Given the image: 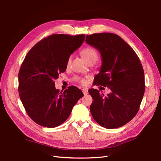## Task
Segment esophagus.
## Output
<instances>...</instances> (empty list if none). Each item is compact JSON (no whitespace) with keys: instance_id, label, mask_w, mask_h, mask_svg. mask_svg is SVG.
Returning <instances> with one entry per match:
<instances>
[{"instance_id":"34e87169","label":"esophagus","mask_w":161,"mask_h":161,"mask_svg":"<svg viewBox=\"0 0 161 161\" xmlns=\"http://www.w3.org/2000/svg\"><path fill=\"white\" fill-rule=\"evenodd\" d=\"M82 92H83V95H86L88 94V90H87V89L83 88V89H82Z\"/></svg>"}]
</instances>
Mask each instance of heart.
Here are the masks:
<instances>
[{
	"label": "heart",
	"mask_w": 161,
	"mask_h": 161,
	"mask_svg": "<svg viewBox=\"0 0 161 161\" xmlns=\"http://www.w3.org/2000/svg\"><path fill=\"white\" fill-rule=\"evenodd\" d=\"M81 55L84 57V58L89 63L91 61H97L98 58V54L97 51L92 47H86L83 48L81 51ZM71 60V57H69L67 61V65H69ZM74 81L75 82L80 83L82 85L86 83V80L81 78L78 76H75L74 78Z\"/></svg>",
	"instance_id": "heart-1"
}]
</instances>
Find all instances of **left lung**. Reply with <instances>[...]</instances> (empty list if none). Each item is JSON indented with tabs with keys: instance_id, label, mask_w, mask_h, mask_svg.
Instances as JSON below:
<instances>
[{
	"instance_id": "8db88e82",
	"label": "left lung",
	"mask_w": 161,
	"mask_h": 161,
	"mask_svg": "<svg viewBox=\"0 0 161 161\" xmlns=\"http://www.w3.org/2000/svg\"><path fill=\"white\" fill-rule=\"evenodd\" d=\"M86 41L102 56V66L94 84L112 91L104 96L97 89L89 90L92 98L91 115L106 129L119 128L137 114L144 94V71L140 60L133 49L115 34H92L87 35Z\"/></svg>"
}]
</instances>
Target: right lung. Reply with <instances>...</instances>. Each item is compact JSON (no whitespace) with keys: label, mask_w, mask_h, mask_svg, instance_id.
<instances>
[{"label":"right lung","mask_w":161,"mask_h":161,"mask_svg":"<svg viewBox=\"0 0 161 161\" xmlns=\"http://www.w3.org/2000/svg\"><path fill=\"white\" fill-rule=\"evenodd\" d=\"M85 36L50 35L34 46L25 57L18 74V91L25 111L36 123L47 128L61 125L83 96L74 86L60 91L54 80L65 72L68 59Z\"/></svg>","instance_id":"1"}]
</instances>
